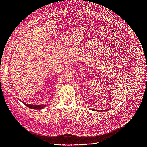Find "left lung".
Returning <instances> with one entry per match:
<instances>
[{"label":"left lung","mask_w":147,"mask_h":147,"mask_svg":"<svg viewBox=\"0 0 147 147\" xmlns=\"http://www.w3.org/2000/svg\"><path fill=\"white\" fill-rule=\"evenodd\" d=\"M94 111H95V110H94ZM97 111L99 112V111H98V110H97Z\"/></svg>","instance_id":"8db88e82"}]
</instances>
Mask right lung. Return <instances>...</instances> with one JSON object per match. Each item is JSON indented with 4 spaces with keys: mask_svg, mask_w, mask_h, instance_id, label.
I'll list each match as a JSON object with an SVG mask.
<instances>
[{
    "mask_svg": "<svg viewBox=\"0 0 147 147\" xmlns=\"http://www.w3.org/2000/svg\"><path fill=\"white\" fill-rule=\"evenodd\" d=\"M26 105L27 107L30 108V109H38V110H41L44 107H45L47 105H30V104H26L23 103Z\"/></svg>",
    "mask_w": 147,
    "mask_h": 147,
    "instance_id": "1",
    "label": "right lung"
}]
</instances>
